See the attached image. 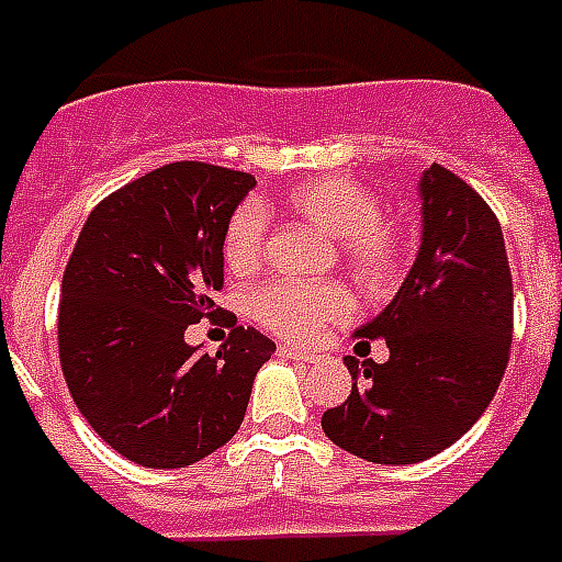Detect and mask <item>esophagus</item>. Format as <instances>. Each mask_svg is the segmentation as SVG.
I'll list each match as a JSON object with an SVG mask.
<instances>
[{
  "label": "esophagus",
  "mask_w": 562,
  "mask_h": 562,
  "mask_svg": "<svg viewBox=\"0 0 562 562\" xmlns=\"http://www.w3.org/2000/svg\"><path fill=\"white\" fill-rule=\"evenodd\" d=\"M277 355L282 360H297V363H315V360H322V355H315V351H297V348H289V345H280Z\"/></svg>",
  "instance_id": "esophagus-1"
}]
</instances>
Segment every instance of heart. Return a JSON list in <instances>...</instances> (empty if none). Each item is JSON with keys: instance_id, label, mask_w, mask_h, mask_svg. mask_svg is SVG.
<instances>
[{"instance_id": "1", "label": "heart", "mask_w": 562, "mask_h": 562, "mask_svg": "<svg viewBox=\"0 0 562 562\" xmlns=\"http://www.w3.org/2000/svg\"><path fill=\"white\" fill-rule=\"evenodd\" d=\"M282 207L334 238L336 261L360 289L381 292L396 280L405 256V226L378 214V196L355 178L322 176L282 193ZM223 259L232 273H252L265 261V220L256 205L238 207L226 223ZM249 313L289 342H306L324 322L348 313L345 294L315 282H273L249 294Z\"/></svg>"}]
</instances>
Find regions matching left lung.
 I'll use <instances>...</instances> for the list:
<instances>
[{
	"instance_id": "8db88e82",
	"label": "left lung",
	"mask_w": 562,
	"mask_h": 562,
	"mask_svg": "<svg viewBox=\"0 0 562 562\" xmlns=\"http://www.w3.org/2000/svg\"><path fill=\"white\" fill-rule=\"evenodd\" d=\"M419 202L408 277L355 330L357 356L384 338L391 357H345L351 396L322 417L336 447L375 464H417L452 447L488 408L513 345V277L494 211L438 164L419 176Z\"/></svg>"
}]
</instances>
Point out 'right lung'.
<instances>
[{"label": "right lung", "instance_id": "1", "mask_svg": "<svg viewBox=\"0 0 562 562\" xmlns=\"http://www.w3.org/2000/svg\"><path fill=\"white\" fill-rule=\"evenodd\" d=\"M252 187L223 166H160L103 199L70 252L61 372L91 429L143 468H187L235 438L277 351L252 327H235L217 355L184 342L214 315L226 223Z\"/></svg>", "mask_w": 562, "mask_h": 562}]
</instances>
